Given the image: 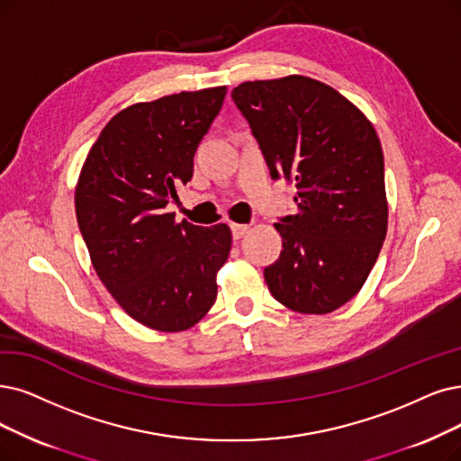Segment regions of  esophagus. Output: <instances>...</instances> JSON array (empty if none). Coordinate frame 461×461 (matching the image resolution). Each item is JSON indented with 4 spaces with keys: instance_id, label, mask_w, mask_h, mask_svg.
I'll use <instances>...</instances> for the list:
<instances>
[{
    "instance_id": "1",
    "label": "esophagus",
    "mask_w": 461,
    "mask_h": 461,
    "mask_svg": "<svg viewBox=\"0 0 461 461\" xmlns=\"http://www.w3.org/2000/svg\"><path fill=\"white\" fill-rule=\"evenodd\" d=\"M230 230H232L234 240H238V238H242L249 230V227L248 225H240V223H230Z\"/></svg>"
}]
</instances>
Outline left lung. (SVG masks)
I'll use <instances>...</instances> for the list:
<instances>
[{
    "label": "left lung",
    "instance_id": "8db88e82",
    "mask_svg": "<svg viewBox=\"0 0 461 461\" xmlns=\"http://www.w3.org/2000/svg\"><path fill=\"white\" fill-rule=\"evenodd\" d=\"M232 100L274 179L294 183L297 210L274 223L272 297L299 314H329L356 297L388 232L384 155L373 122L333 86L304 76L246 81Z\"/></svg>",
    "mask_w": 461,
    "mask_h": 461
}]
</instances>
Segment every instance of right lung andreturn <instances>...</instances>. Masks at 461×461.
<instances>
[{
	"instance_id": "obj_1",
	"label": "right lung",
	"mask_w": 461,
	"mask_h": 461,
	"mask_svg": "<svg viewBox=\"0 0 461 461\" xmlns=\"http://www.w3.org/2000/svg\"><path fill=\"white\" fill-rule=\"evenodd\" d=\"M227 86L128 105L90 147L76 187V215L92 267L138 323L179 333L208 314L232 234L167 213L193 177L194 151Z\"/></svg>"
}]
</instances>
